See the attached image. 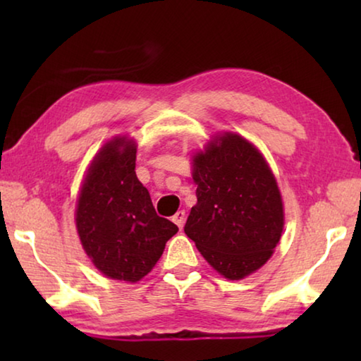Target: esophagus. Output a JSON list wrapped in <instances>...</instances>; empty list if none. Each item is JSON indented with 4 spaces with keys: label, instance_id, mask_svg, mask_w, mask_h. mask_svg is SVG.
I'll list each match as a JSON object with an SVG mask.
<instances>
[{
    "label": "esophagus",
    "instance_id": "obj_1",
    "mask_svg": "<svg viewBox=\"0 0 361 361\" xmlns=\"http://www.w3.org/2000/svg\"><path fill=\"white\" fill-rule=\"evenodd\" d=\"M172 221L181 229L183 226H185V221H186V213H185V210L176 212L175 215H173V218H172Z\"/></svg>",
    "mask_w": 361,
    "mask_h": 361
}]
</instances>
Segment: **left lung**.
<instances>
[{"instance_id": "left-lung-1", "label": "left lung", "mask_w": 361, "mask_h": 361, "mask_svg": "<svg viewBox=\"0 0 361 361\" xmlns=\"http://www.w3.org/2000/svg\"><path fill=\"white\" fill-rule=\"evenodd\" d=\"M195 204L185 226L221 276L240 280L271 258L283 231V204L266 159L226 132L192 157Z\"/></svg>"}]
</instances>
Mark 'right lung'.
Instances as JSON below:
<instances>
[{
  "label": "right lung",
  "instance_id": "obj_1",
  "mask_svg": "<svg viewBox=\"0 0 361 361\" xmlns=\"http://www.w3.org/2000/svg\"><path fill=\"white\" fill-rule=\"evenodd\" d=\"M137 145L116 137L97 152L76 207V228L94 266L109 279L138 282L178 228L159 216L135 173Z\"/></svg>",
  "mask_w": 361,
  "mask_h": 361
}]
</instances>
